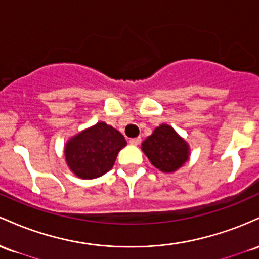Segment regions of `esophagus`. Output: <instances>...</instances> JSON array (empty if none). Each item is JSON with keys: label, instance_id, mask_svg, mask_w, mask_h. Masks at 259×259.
I'll list each match as a JSON object with an SVG mask.
<instances>
[{"label": "esophagus", "instance_id": "34e87169", "mask_svg": "<svg viewBox=\"0 0 259 259\" xmlns=\"http://www.w3.org/2000/svg\"><path fill=\"white\" fill-rule=\"evenodd\" d=\"M141 137H137V138H132V139H130V144H132V145H138L139 143H141Z\"/></svg>", "mask_w": 259, "mask_h": 259}]
</instances>
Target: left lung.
Returning <instances> with one entry per match:
<instances>
[{
	"mask_svg": "<svg viewBox=\"0 0 259 259\" xmlns=\"http://www.w3.org/2000/svg\"><path fill=\"white\" fill-rule=\"evenodd\" d=\"M142 150L150 162L162 172H174L190 156V147L168 124L162 123L142 143Z\"/></svg>",
	"mask_w": 259,
	"mask_h": 259,
	"instance_id": "obj_1",
	"label": "left lung"
}]
</instances>
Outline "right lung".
<instances>
[{
    "label": "right lung",
    "mask_w": 259,
    "mask_h": 259,
    "mask_svg": "<svg viewBox=\"0 0 259 259\" xmlns=\"http://www.w3.org/2000/svg\"><path fill=\"white\" fill-rule=\"evenodd\" d=\"M126 144L117 130L105 122H98L67 142L66 162L79 179H97L111 170L118 152Z\"/></svg>",
    "instance_id": "add662e5"
}]
</instances>
